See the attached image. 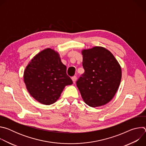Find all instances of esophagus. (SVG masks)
Wrapping results in <instances>:
<instances>
[{
  "instance_id": "obj_1",
  "label": "esophagus",
  "mask_w": 146,
  "mask_h": 146,
  "mask_svg": "<svg viewBox=\"0 0 146 146\" xmlns=\"http://www.w3.org/2000/svg\"><path fill=\"white\" fill-rule=\"evenodd\" d=\"M72 79L73 82L74 83V82H76V81L77 80V77H76V76H73V77H72Z\"/></svg>"
}]
</instances>
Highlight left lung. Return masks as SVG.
Instances as JSON below:
<instances>
[{
  "label": "left lung",
  "mask_w": 146,
  "mask_h": 146,
  "mask_svg": "<svg viewBox=\"0 0 146 146\" xmlns=\"http://www.w3.org/2000/svg\"><path fill=\"white\" fill-rule=\"evenodd\" d=\"M84 73L76 84L82 98L90 107L105 105L114 96L120 84L121 68L112 53L96 46L82 51Z\"/></svg>",
  "instance_id": "1"
}]
</instances>
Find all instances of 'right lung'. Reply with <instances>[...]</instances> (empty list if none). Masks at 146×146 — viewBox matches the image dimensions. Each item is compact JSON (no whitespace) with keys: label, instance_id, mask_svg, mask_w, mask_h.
Returning a JSON list of instances; mask_svg holds the SVG:
<instances>
[{"label":"right lung","instance_id":"obj_1","mask_svg":"<svg viewBox=\"0 0 146 146\" xmlns=\"http://www.w3.org/2000/svg\"><path fill=\"white\" fill-rule=\"evenodd\" d=\"M24 80L31 95L46 105L55 103L65 87L73 84L59 54L49 48L38 53L29 62Z\"/></svg>","mask_w":146,"mask_h":146}]
</instances>
